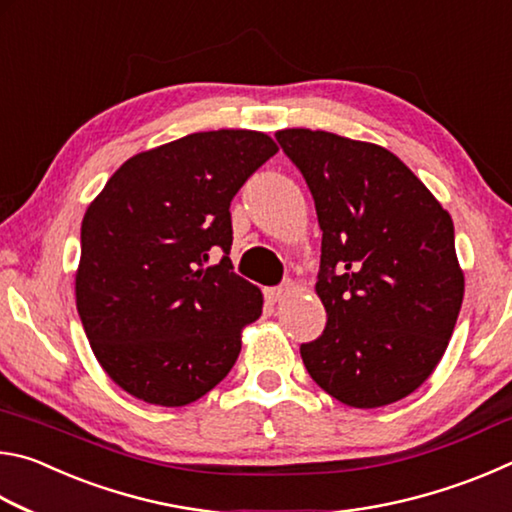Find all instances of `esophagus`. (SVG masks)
<instances>
[{
  "instance_id": "1",
  "label": "esophagus",
  "mask_w": 512,
  "mask_h": 512,
  "mask_svg": "<svg viewBox=\"0 0 512 512\" xmlns=\"http://www.w3.org/2000/svg\"><path fill=\"white\" fill-rule=\"evenodd\" d=\"M289 291H291L289 284H282V287L266 289V291H264V296H266V300H268V302H280L282 298H287V296H289Z\"/></svg>"
}]
</instances>
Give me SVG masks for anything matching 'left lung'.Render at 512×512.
<instances>
[{
    "mask_svg": "<svg viewBox=\"0 0 512 512\" xmlns=\"http://www.w3.org/2000/svg\"><path fill=\"white\" fill-rule=\"evenodd\" d=\"M275 137L323 230L316 293L327 325L300 345L305 368L354 409L402 400L443 359L461 311L452 216L384 146L309 128Z\"/></svg>",
    "mask_w": 512,
    "mask_h": 512,
    "instance_id": "1",
    "label": "left lung"
}]
</instances>
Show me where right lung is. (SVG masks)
<instances>
[{"label":"right lung","mask_w":512,"mask_h":512,"mask_svg":"<svg viewBox=\"0 0 512 512\" xmlns=\"http://www.w3.org/2000/svg\"><path fill=\"white\" fill-rule=\"evenodd\" d=\"M275 153L257 131L192 133L133 155L90 203L76 307L101 368L137 400L185 406L235 366L264 298L232 273L230 201Z\"/></svg>","instance_id":"1"}]
</instances>
